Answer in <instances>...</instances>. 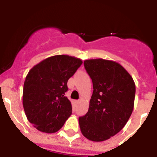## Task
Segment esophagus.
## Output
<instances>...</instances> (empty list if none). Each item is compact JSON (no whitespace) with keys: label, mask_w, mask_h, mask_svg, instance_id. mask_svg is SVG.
Returning <instances> with one entry per match:
<instances>
[{"label":"esophagus","mask_w":157,"mask_h":157,"mask_svg":"<svg viewBox=\"0 0 157 157\" xmlns=\"http://www.w3.org/2000/svg\"><path fill=\"white\" fill-rule=\"evenodd\" d=\"M75 102H76V104H79L80 103V101H79V100H78V101H76Z\"/></svg>","instance_id":"34e87169"}]
</instances>
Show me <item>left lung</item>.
I'll use <instances>...</instances> for the list:
<instances>
[{"label":"left lung","mask_w":157,"mask_h":157,"mask_svg":"<svg viewBox=\"0 0 157 157\" xmlns=\"http://www.w3.org/2000/svg\"><path fill=\"white\" fill-rule=\"evenodd\" d=\"M84 67L93 82L89 110L78 118L82 134L103 141L124 127L134 109L135 84L120 63L103 59H86Z\"/></svg>","instance_id":"8db88e82"}]
</instances>
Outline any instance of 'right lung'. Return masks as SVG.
<instances>
[{"instance_id":"1","label":"right lung","mask_w":157,"mask_h":157,"mask_svg":"<svg viewBox=\"0 0 157 157\" xmlns=\"http://www.w3.org/2000/svg\"><path fill=\"white\" fill-rule=\"evenodd\" d=\"M82 63L78 58L56 55L28 72L23 85V105L27 120L36 129L55 133L71 115V104L65 97L67 83Z\"/></svg>"}]
</instances>
